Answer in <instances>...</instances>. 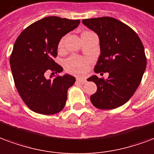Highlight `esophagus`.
Listing matches in <instances>:
<instances>
[{
    "instance_id": "obj_1",
    "label": "esophagus",
    "mask_w": 154,
    "mask_h": 154,
    "mask_svg": "<svg viewBox=\"0 0 154 154\" xmlns=\"http://www.w3.org/2000/svg\"><path fill=\"white\" fill-rule=\"evenodd\" d=\"M77 82L81 83V84H84V83H86V80L85 78H82V77H77Z\"/></svg>"
}]
</instances>
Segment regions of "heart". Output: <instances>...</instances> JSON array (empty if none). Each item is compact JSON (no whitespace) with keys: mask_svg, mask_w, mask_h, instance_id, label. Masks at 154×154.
Instances as JSON below:
<instances>
[{"mask_svg":"<svg viewBox=\"0 0 154 154\" xmlns=\"http://www.w3.org/2000/svg\"><path fill=\"white\" fill-rule=\"evenodd\" d=\"M91 34H93L91 32H84L82 33V38L84 36H89ZM64 45V38H62L59 42L58 47L60 50H62ZM89 64L88 60L86 59H83L79 56H72L68 59L65 63L66 70L70 73L78 75V74L83 73L86 70V68Z\"/></svg>","mask_w":154,"mask_h":154,"instance_id":"obj_1","label":"heart"}]
</instances>
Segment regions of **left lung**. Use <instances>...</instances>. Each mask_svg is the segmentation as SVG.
<instances>
[{
    "mask_svg": "<svg viewBox=\"0 0 154 154\" xmlns=\"http://www.w3.org/2000/svg\"><path fill=\"white\" fill-rule=\"evenodd\" d=\"M82 23L100 38V55L94 72L109 74L106 80L96 75L87 79L97 86L91 101L100 109L118 108L134 94L146 69L143 43L135 31L114 18L83 19Z\"/></svg>",
    "mask_w": 154,
    "mask_h": 154,
    "instance_id": "8db88e82",
    "label": "left lung"
}]
</instances>
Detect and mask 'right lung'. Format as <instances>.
Instances as JSON below:
<instances>
[{
	"instance_id": "add662e5",
	"label": "right lung",
	"mask_w": 154,
	"mask_h": 154,
	"mask_svg": "<svg viewBox=\"0 0 154 154\" xmlns=\"http://www.w3.org/2000/svg\"><path fill=\"white\" fill-rule=\"evenodd\" d=\"M79 23L80 20L46 17L25 28L15 41L10 59L14 81L25 104L35 112L54 114L65 106L67 92L75 77L65 74L47 79L45 72L63 71L54 60L59 42Z\"/></svg>"
}]
</instances>
